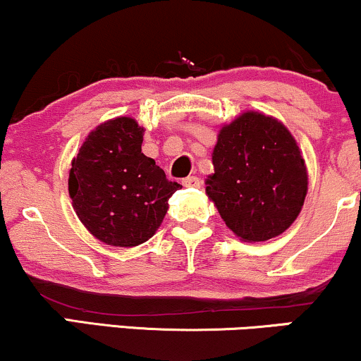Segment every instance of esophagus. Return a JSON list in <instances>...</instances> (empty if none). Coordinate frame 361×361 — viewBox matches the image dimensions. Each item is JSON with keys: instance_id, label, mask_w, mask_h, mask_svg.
Returning <instances> with one entry per match:
<instances>
[{"instance_id": "esophagus-1", "label": "esophagus", "mask_w": 361, "mask_h": 361, "mask_svg": "<svg viewBox=\"0 0 361 361\" xmlns=\"http://www.w3.org/2000/svg\"><path fill=\"white\" fill-rule=\"evenodd\" d=\"M183 185L185 186H195V188H197V186L202 185V181H200L198 176H188V178H185V180H183Z\"/></svg>"}]
</instances>
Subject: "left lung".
I'll list each match as a JSON object with an SVG mask.
<instances>
[{
    "label": "left lung",
    "mask_w": 361,
    "mask_h": 361,
    "mask_svg": "<svg viewBox=\"0 0 361 361\" xmlns=\"http://www.w3.org/2000/svg\"><path fill=\"white\" fill-rule=\"evenodd\" d=\"M212 159L207 193L235 235L264 242L296 220L307 192L306 166L279 121L245 112L224 126Z\"/></svg>",
    "instance_id": "1"
}]
</instances>
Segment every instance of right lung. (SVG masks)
Returning a JSON list of instances; mask_svg holds the SVG:
<instances>
[{
	"label": "right lung",
	"instance_id": "add662e5",
	"mask_svg": "<svg viewBox=\"0 0 361 361\" xmlns=\"http://www.w3.org/2000/svg\"><path fill=\"white\" fill-rule=\"evenodd\" d=\"M142 133L117 117L87 136L73 158L68 193L85 228L107 245L134 247L154 235L180 183L141 153Z\"/></svg>",
	"mask_w": 361,
	"mask_h": 361
}]
</instances>
